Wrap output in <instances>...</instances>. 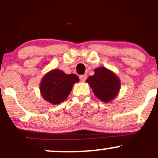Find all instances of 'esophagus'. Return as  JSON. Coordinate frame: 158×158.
Segmentation results:
<instances>
[{
  "instance_id": "1",
  "label": "esophagus",
  "mask_w": 158,
  "mask_h": 158,
  "mask_svg": "<svg viewBox=\"0 0 158 158\" xmlns=\"http://www.w3.org/2000/svg\"><path fill=\"white\" fill-rule=\"evenodd\" d=\"M79 79H80L81 81H85L87 79V76L86 75H81L79 77Z\"/></svg>"
}]
</instances>
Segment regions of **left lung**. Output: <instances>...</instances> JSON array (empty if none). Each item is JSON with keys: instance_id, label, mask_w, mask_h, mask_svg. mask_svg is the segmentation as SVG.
Instances as JSON below:
<instances>
[{"instance_id": "obj_1", "label": "left lung", "mask_w": 158, "mask_h": 158, "mask_svg": "<svg viewBox=\"0 0 158 158\" xmlns=\"http://www.w3.org/2000/svg\"><path fill=\"white\" fill-rule=\"evenodd\" d=\"M94 94L102 102L108 103L115 99L120 89V80L114 72L104 67L94 70V75L87 79Z\"/></svg>"}]
</instances>
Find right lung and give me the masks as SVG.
<instances>
[{"mask_svg":"<svg viewBox=\"0 0 158 158\" xmlns=\"http://www.w3.org/2000/svg\"><path fill=\"white\" fill-rule=\"evenodd\" d=\"M79 79L76 74H66L54 69L47 73L40 83V91L43 98L52 105L60 104L68 98L76 82Z\"/></svg>","mask_w":158,"mask_h":158,"instance_id":"add662e5","label":"right lung"}]
</instances>
